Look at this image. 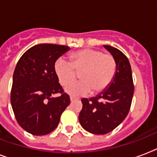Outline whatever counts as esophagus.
<instances>
[{"label":"esophagus","instance_id":"34e87169","mask_svg":"<svg viewBox=\"0 0 157 157\" xmlns=\"http://www.w3.org/2000/svg\"><path fill=\"white\" fill-rule=\"evenodd\" d=\"M70 101H74L77 100V98H75V97H70Z\"/></svg>","mask_w":157,"mask_h":157}]
</instances>
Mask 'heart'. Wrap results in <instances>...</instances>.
Wrapping results in <instances>:
<instances>
[{
	"label": "heart",
	"instance_id": "heart-1",
	"mask_svg": "<svg viewBox=\"0 0 157 157\" xmlns=\"http://www.w3.org/2000/svg\"><path fill=\"white\" fill-rule=\"evenodd\" d=\"M54 70L62 86L70 83L75 78V73L80 71L78 77L80 81L70 83L65 91L70 95L84 96L91 91L94 94L99 93L109 87L116 73V62L111 55L85 48L70 55V62L61 58L57 59Z\"/></svg>",
	"mask_w": 157,
	"mask_h": 157
}]
</instances>
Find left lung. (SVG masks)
Returning <instances> with one entry per match:
<instances>
[{
  "label": "left lung",
  "instance_id": "8db88e82",
  "mask_svg": "<svg viewBox=\"0 0 157 157\" xmlns=\"http://www.w3.org/2000/svg\"><path fill=\"white\" fill-rule=\"evenodd\" d=\"M116 62V73L109 87L94 98H82L78 115L81 126L93 134L111 132L128 115L134 87L129 61L120 50L104 45Z\"/></svg>",
  "mask_w": 157,
  "mask_h": 157
}]
</instances>
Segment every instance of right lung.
<instances>
[{
	"label": "right lung",
	"instance_id": "right-lung-1",
	"mask_svg": "<svg viewBox=\"0 0 157 157\" xmlns=\"http://www.w3.org/2000/svg\"><path fill=\"white\" fill-rule=\"evenodd\" d=\"M70 49L62 45L37 44L17 63L10 94L12 109L22 128L33 135L52 133L70 105V97L63 93L54 70L58 58ZM58 92L62 96L54 98Z\"/></svg>",
	"mask_w": 157,
	"mask_h": 157
}]
</instances>
